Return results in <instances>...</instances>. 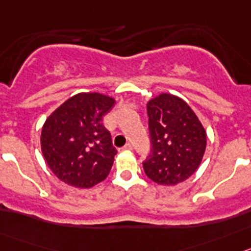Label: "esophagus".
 I'll list each match as a JSON object with an SVG mask.
<instances>
[{
  "mask_svg": "<svg viewBox=\"0 0 251 251\" xmlns=\"http://www.w3.org/2000/svg\"><path fill=\"white\" fill-rule=\"evenodd\" d=\"M124 150L131 151V150H132V145H131V144H126V145L124 146Z\"/></svg>",
  "mask_w": 251,
  "mask_h": 251,
  "instance_id": "34e87169",
  "label": "esophagus"
}]
</instances>
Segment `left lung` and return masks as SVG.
I'll use <instances>...</instances> for the list:
<instances>
[{"label": "left lung", "mask_w": 251, "mask_h": 251, "mask_svg": "<svg viewBox=\"0 0 251 251\" xmlns=\"http://www.w3.org/2000/svg\"><path fill=\"white\" fill-rule=\"evenodd\" d=\"M151 153L142 162L149 179L164 186L185 181L198 170L206 149V131L182 99L162 92L146 103Z\"/></svg>", "instance_id": "1"}]
</instances>
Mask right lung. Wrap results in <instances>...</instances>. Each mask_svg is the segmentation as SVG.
Wrapping results in <instances>:
<instances>
[{"mask_svg":"<svg viewBox=\"0 0 251 251\" xmlns=\"http://www.w3.org/2000/svg\"><path fill=\"white\" fill-rule=\"evenodd\" d=\"M116 100L99 92H80L45 121L41 150L56 177L70 186L89 189L107 177L116 149L102 125Z\"/></svg>","mask_w":251,"mask_h":251,"instance_id":"1","label":"right lung"}]
</instances>
